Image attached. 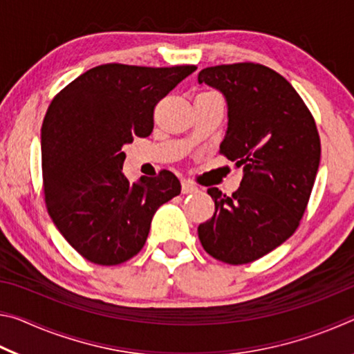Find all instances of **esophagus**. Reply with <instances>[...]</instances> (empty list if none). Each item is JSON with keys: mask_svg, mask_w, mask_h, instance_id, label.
Wrapping results in <instances>:
<instances>
[{"mask_svg": "<svg viewBox=\"0 0 354 354\" xmlns=\"http://www.w3.org/2000/svg\"><path fill=\"white\" fill-rule=\"evenodd\" d=\"M181 185H183V194H195V192L198 190V187H196L192 181H187V179H184Z\"/></svg>", "mask_w": 354, "mask_h": 354, "instance_id": "obj_1", "label": "esophagus"}]
</instances>
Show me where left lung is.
<instances>
[{"instance_id": "1", "label": "left lung", "mask_w": 354, "mask_h": 354, "mask_svg": "<svg viewBox=\"0 0 354 354\" xmlns=\"http://www.w3.org/2000/svg\"><path fill=\"white\" fill-rule=\"evenodd\" d=\"M198 82L225 97L227 129L220 151L243 169L231 196L207 189L215 212L198 226V237L215 259L241 266L295 232L319 170V133L290 82L261 64L207 67Z\"/></svg>"}]
</instances>
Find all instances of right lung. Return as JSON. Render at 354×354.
I'll list each match as a JSON object with an SVG mask.
<instances>
[{
	"mask_svg": "<svg viewBox=\"0 0 354 354\" xmlns=\"http://www.w3.org/2000/svg\"><path fill=\"white\" fill-rule=\"evenodd\" d=\"M196 70L104 64L59 92L41 124V170L51 220L71 247L100 266L143 248L156 211L181 194L169 170L129 183L123 145L151 134L160 98Z\"/></svg>",
	"mask_w": 354,
	"mask_h": 354,
	"instance_id": "add662e5",
	"label": "right lung"
}]
</instances>
